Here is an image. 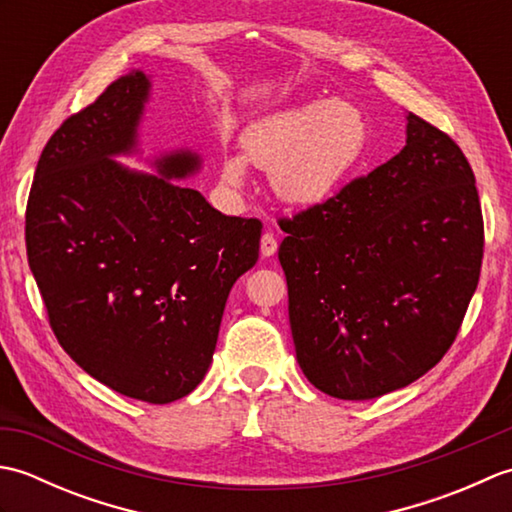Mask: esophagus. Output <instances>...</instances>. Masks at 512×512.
<instances>
[{
    "label": "esophagus",
    "mask_w": 512,
    "mask_h": 512,
    "mask_svg": "<svg viewBox=\"0 0 512 512\" xmlns=\"http://www.w3.org/2000/svg\"><path fill=\"white\" fill-rule=\"evenodd\" d=\"M277 253V239L273 233H264L262 235V257H273Z\"/></svg>",
    "instance_id": "esophagus-1"
}]
</instances>
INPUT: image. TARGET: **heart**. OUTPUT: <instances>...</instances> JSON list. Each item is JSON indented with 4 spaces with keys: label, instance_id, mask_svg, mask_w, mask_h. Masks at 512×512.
<instances>
[{
    "label": "heart",
    "instance_id": "b5f03b06",
    "mask_svg": "<svg viewBox=\"0 0 512 512\" xmlns=\"http://www.w3.org/2000/svg\"><path fill=\"white\" fill-rule=\"evenodd\" d=\"M365 116L345 99L308 101L259 116L242 132V154L222 158V182L242 191L248 165L268 171L270 189L290 206L328 200L363 154Z\"/></svg>",
    "mask_w": 512,
    "mask_h": 512
}]
</instances>
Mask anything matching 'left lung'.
Masks as SVG:
<instances>
[{"label":"left lung","instance_id":"8db88e82","mask_svg":"<svg viewBox=\"0 0 512 512\" xmlns=\"http://www.w3.org/2000/svg\"><path fill=\"white\" fill-rule=\"evenodd\" d=\"M405 121L400 154L279 224L297 363L332 398L372 400L427 374L480 279L469 160L420 116Z\"/></svg>","mask_w":512,"mask_h":512}]
</instances>
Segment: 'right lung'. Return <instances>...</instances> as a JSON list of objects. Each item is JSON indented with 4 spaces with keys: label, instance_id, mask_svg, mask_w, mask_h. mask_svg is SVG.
Instances as JSON below:
<instances>
[{
    "label": "right lung",
    "instance_id": "obj_1",
    "mask_svg": "<svg viewBox=\"0 0 512 512\" xmlns=\"http://www.w3.org/2000/svg\"><path fill=\"white\" fill-rule=\"evenodd\" d=\"M151 76L132 70L70 116L37 162L28 264L61 347L127 398L167 405L202 383L226 299L255 266L262 222L224 215L180 180L202 171L180 147L147 160L140 125Z\"/></svg>",
    "mask_w": 512,
    "mask_h": 512
}]
</instances>
